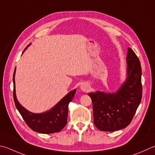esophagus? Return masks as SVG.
I'll list each match as a JSON object with an SVG mask.
<instances>
[{"instance_id": "34e87169", "label": "esophagus", "mask_w": 155, "mask_h": 155, "mask_svg": "<svg viewBox=\"0 0 155 155\" xmlns=\"http://www.w3.org/2000/svg\"><path fill=\"white\" fill-rule=\"evenodd\" d=\"M81 89L84 92H87L89 89V87L88 85V84L86 83H83L81 84Z\"/></svg>"}]
</instances>
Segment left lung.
I'll return each instance as SVG.
<instances>
[{
  "label": "left lung",
  "mask_w": 155,
  "mask_h": 155,
  "mask_svg": "<svg viewBox=\"0 0 155 155\" xmlns=\"http://www.w3.org/2000/svg\"><path fill=\"white\" fill-rule=\"evenodd\" d=\"M127 78L116 93L97 91L88 94L92 100L94 124L99 130L114 132L131 122L142 95V68L140 60L128 48Z\"/></svg>",
  "instance_id": "left-lung-1"
}]
</instances>
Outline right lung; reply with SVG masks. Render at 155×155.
Here are the masks:
<instances>
[{
    "instance_id": "right-lung-1",
    "label": "right lung",
    "mask_w": 155,
    "mask_h": 155,
    "mask_svg": "<svg viewBox=\"0 0 155 155\" xmlns=\"http://www.w3.org/2000/svg\"><path fill=\"white\" fill-rule=\"evenodd\" d=\"M29 45H27V47ZM15 69L13 78L14 101L15 106L27 125L33 131L41 134H51L61 131L67 124L68 104L74 97L76 89L69 92L50 110L42 114H33L27 111L17 101L15 94Z\"/></svg>"
}]
</instances>
